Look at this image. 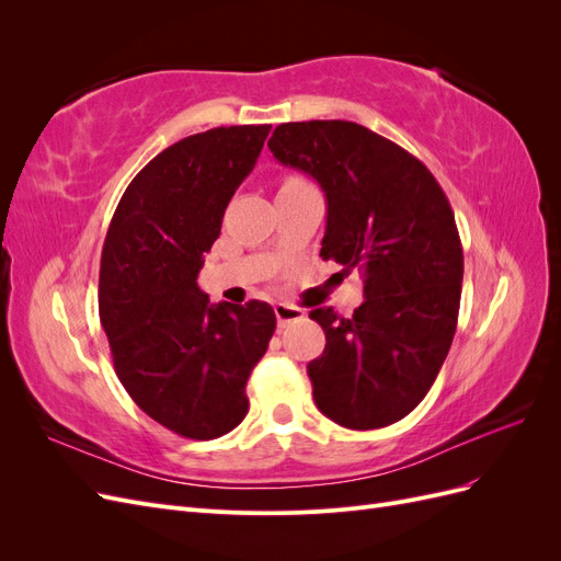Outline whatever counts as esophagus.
<instances>
[{"mask_svg": "<svg viewBox=\"0 0 561 561\" xmlns=\"http://www.w3.org/2000/svg\"><path fill=\"white\" fill-rule=\"evenodd\" d=\"M274 313L278 318V325H290V322L304 320V311L299 307H293V304H285V301L276 304Z\"/></svg>", "mask_w": 561, "mask_h": 561, "instance_id": "1", "label": "esophagus"}]
</instances>
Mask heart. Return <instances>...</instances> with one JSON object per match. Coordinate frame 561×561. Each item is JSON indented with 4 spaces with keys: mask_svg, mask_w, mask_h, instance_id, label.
<instances>
[{
    "mask_svg": "<svg viewBox=\"0 0 561 561\" xmlns=\"http://www.w3.org/2000/svg\"><path fill=\"white\" fill-rule=\"evenodd\" d=\"M297 180H299V178H285V182H283V184H287V182H297Z\"/></svg>",
    "mask_w": 561,
    "mask_h": 561,
    "instance_id": "1",
    "label": "heart"
}]
</instances>
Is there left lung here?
Masks as SVG:
<instances>
[{"label":"left lung","mask_w":561,"mask_h":561,"mask_svg":"<svg viewBox=\"0 0 561 561\" xmlns=\"http://www.w3.org/2000/svg\"><path fill=\"white\" fill-rule=\"evenodd\" d=\"M268 149L325 192L320 257L365 283L353 316L309 313L325 332L307 367L316 407L344 428L390 426L426 398L456 332L463 248L449 201L410 151L353 122L280 124Z\"/></svg>","instance_id":"8db88e82"}]
</instances>
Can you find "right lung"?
Segmentation results:
<instances>
[{
	"mask_svg": "<svg viewBox=\"0 0 561 561\" xmlns=\"http://www.w3.org/2000/svg\"><path fill=\"white\" fill-rule=\"evenodd\" d=\"M271 126H219L151 159L118 201L100 257V322L133 402L215 439L248 414L245 383L276 330L266 301L210 304L196 283Z\"/></svg>",
	"mask_w": 561,
	"mask_h": 561,
	"instance_id": "add662e5",
	"label": "right lung"
}]
</instances>
